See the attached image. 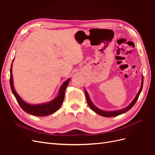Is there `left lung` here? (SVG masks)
<instances>
[{"label":"left lung","mask_w":155,"mask_h":155,"mask_svg":"<svg viewBox=\"0 0 155 155\" xmlns=\"http://www.w3.org/2000/svg\"><path fill=\"white\" fill-rule=\"evenodd\" d=\"M143 83V78L142 77V85H141V87H140V89L138 93L137 94V95L136 96V97H135L134 99L133 100V101L130 103L129 106H127L126 108H125V109H121V110H115V111H105V110H101L100 109H98L97 107H96L94 105L92 104L91 99H90V97H89V96H88V94H87V92H86V91H85V96H86V98H87V103H88V105L89 107H91V109L93 111H94L96 113H97V114H99L100 116H104V117H114V116L120 115L121 114H124V113H125V112H126L127 111L131 109V108H132L134 106V105L136 104V102H137V101L138 100V97L140 96V92H141V91L142 90Z\"/></svg>","instance_id":"obj_1"}]
</instances>
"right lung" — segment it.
I'll list each match as a JSON object with an SVG mask.
<instances>
[{
    "label": "right lung",
    "mask_w": 155,
    "mask_h": 155,
    "mask_svg": "<svg viewBox=\"0 0 155 155\" xmlns=\"http://www.w3.org/2000/svg\"><path fill=\"white\" fill-rule=\"evenodd\" d=\"M12 69V64L11 65V68H10V87L12 89V93L13 94V95L15 96L18 104H19L20 107L22 108L23 110L27 112V113L34 115V116H47L52 113H54L55 112H56L59 109L63 104V101L64 100V92H65V91H66V88L68 85V83L70 80V79H68L63 84L62 86L59 89L58 96L55 98H54L53 100H51L48 103H46V104L35 105H30V104H27V103H26L25 101H23L21 98V97L17 94L16 91H15V89H14Z\"/></svg>",
    "instance_id": "add662e5"
}]
</instances>
